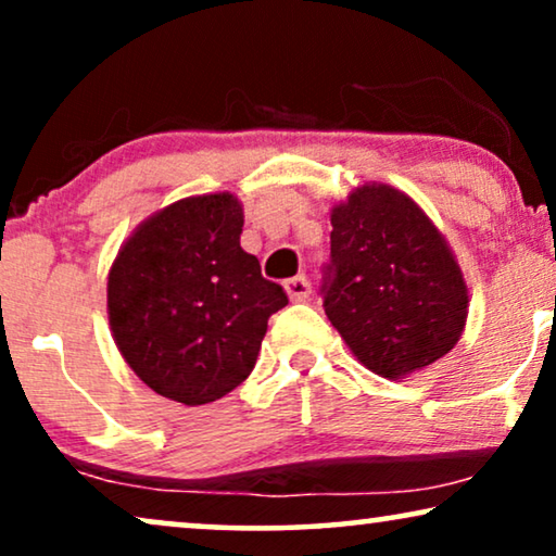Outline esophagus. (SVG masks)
Masks as SVG:
<instances>
[{
	"label": "esophagus",
	"instance_id": "34e87169",
	"mask_svg": "<svg viewBox=\"0 0 556 556\" xmlns=\"http://www.w3.org/2000/svg\"><path fill=\"white\" fill-rule=\"evenodd\" d=\"M283 288H286L288 299L295 301V303L306 301L308 295H311V283H308V278H306V276H295V278H288L286 283H283Z\"/></svg>",
	"mask_w": 556,
	"mask_h": 556
}]
</instances>
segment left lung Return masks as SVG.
I'll use <instances>...</instances> for the list:
<instances>
[{
	"instance_id": "1",
	"label": "left lung",
	"mask_w": 556,
	"mask_h": 556,
	"mask_svg": "<svg viewBox=\"0 0 556 556\" xmlns=\"http://www.w3.org/2000/svg\"><path fill=\"white\" fill-rule=\"evenodd\" d=\"M324 308L369 371L405 379L451 352L468 318V286L445 235L413 197L359 185L331 207Z\"/></svg>"
}]
</instances>
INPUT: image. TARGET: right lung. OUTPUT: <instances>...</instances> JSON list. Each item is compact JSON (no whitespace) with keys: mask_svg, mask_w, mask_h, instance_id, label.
<instances>
[{"mask_svg":"<svg viewBox=\"0 0 556 556\" xmlns=\"http://www.w3.org/2000/svg\"><path fill=\"white\" fill-rule=\"evenodd\" d=\"M242 223L230 192L185 197L143 219L111 265L113 341L162 397L194 407L232 392L288 303L240 248Z\"/></svg>","mask_w":556,"mask_h":556,"instance_id":"right-lung-1","label":"right lung"}]
</instances>
